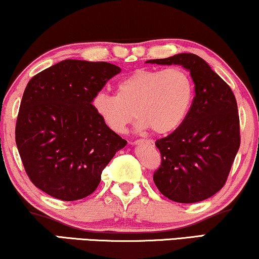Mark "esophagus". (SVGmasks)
<instances>
[{
  "instance_id": "1",
  "label": "esophagus",
  "mask_w": 259,
  "mask_h": 259,
  "mask_svg": "<svg viewBox=\"0 0 259 259\" xmlns=\"http://www.w3.org/2000/svg\"><path fill=\"white\" fill-rule=\"evenodd\" d=\"M139 143H146V145L152 146L153 141H150V140H137V141H135V142H134V145H139Z\"/></svg>"
}]
</instances>
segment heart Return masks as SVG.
Listing matches in <instances>:
<instances>
[{
  "instance_id": "b5f03b06",
  "label": "heart",
  "mask_w": 259,
  "mask_h": 259,
  "mask_svg": "<svg viewBox=\"0 0 259 259\" xmlns=\"http://www.w3.org/2000/svg\"><path fill=\"white\" fill-rule=\"evenodd\" d=\"M194 83L182 68L139 69L123 78L117 94L99 92L92 105L104 124L122 134L136 117L140 130L168 134L176 130L189 112Z\"/></svg>"
}]
</instances>
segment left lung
I'll list each match as a JSON object with an SVG mask.
<instances>
[{
	"instance_id": "left-lung-1",
	"label": "left lung",
	"mask_w": 259,
	"mask_h": 259,
	"mask_svg": "<svg viewBox=\"0 0 259 259\" xmlns=\"http://www.w3.org/2000/svg\"><path fill=\"white\" fill-rule=\"evenodd\" d=\"M147 63L182 65L195 83V98L185 119L168 136L156 140L161 165L154 172V183L171 201H204L225 185L240 146L233 92L197 55L178 54Z\"/></svg>"
}]
</instances>
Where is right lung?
<instances>
[{"label": "right lung", "mask_w": 259, "mask_h": 259, "mask_svg": "<svg viewBox=\"0 0 259 259\" xmlns=\"http://www.w3.org/2000/svg\"><path fill=\"white\" fill-rule=\"evenodd\" d=\"M120 68L107 62L64 60L29 80L15 141L31 182L52 197L76 201L99 185L101 172L126 141L92 105Z\"/></svg>", "instance_id": "right-lung-1"}]
</instances>
